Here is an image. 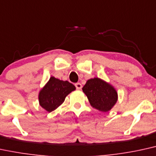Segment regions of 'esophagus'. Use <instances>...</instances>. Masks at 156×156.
Segmentation results:
<instances>
[{"label": "esophagus", "mask_w": 156, "mask_h": 156, "mask_svg": "<svg viewBox=\"0 0 156 156\" xmlns=\"http://www.w3.org/2000/svg\"><path fill=\"white\" fill-rule=\"evenodd\" d=\"M75 86H76V87L77 89L80 90V89H82V85H81V83H76V84H75Z\"/></svg>", "instance_id": "34e87169"}]
</instances>
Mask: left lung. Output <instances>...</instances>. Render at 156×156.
<instances>
[{
  "label": "left lung",
  "mask_w": 156,
  "mask_h": 156,
  "mask_svg": "<svg viewBox=\"0 0 156 156\" xmlns=\"http://www.w3.org/2000/svg\"><path fill=\"white\" fill-rule=\"evenodd\" d=\"M90 105L102 112H108L118 100V93L112 85L99 78L88 80L83 87Z\"/></svg>",
  "instance_id": "8db88e82"
}]
</instances>
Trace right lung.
Returning <instances> with one entry per match:
<instances>
[{"label": "right lung", "mask_w": 156, "mask_h": 156, "mask_svg": "<svg viewBox=\"0 0 156 156\" xmlns=\"http://www.w3.org/2000/svg\"><path fill=\"white\" fill-rule=\"evenodd\" d=\"M74 90L76 86L67 80L64 81L51 77L39 93V104L46 111L51 112L61 105L65 97Z\"/></svg>", "instance_id": "right-lung-1"}]
</instances>
